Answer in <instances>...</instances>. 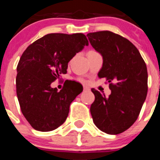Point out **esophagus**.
Listing matches in <instances>:
<instances>
[{"label":"esophagus","mask_w":160,"mask_h":160,"mask_svg":"<svg viewBox=\"0 0 160 160\" xmlns=\"http://www.w3.org/2000/svg\"><path fill=\"white\" fill-rule=\"evenodd\" d=\"M90 90V88L87 87H84V91H89Z\"/></svg>","instance_id":"obj_1"}]
</instances>
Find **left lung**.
I'll list each match as a JSON object with an SVG mask.
<instances>
[{
  "label": "left lung",
  "instance_id": "8db88e82",
  "mask_svg": "<svg viewBox=\"0 0 160 160\" xmlns=\"http://www.w3.org/2000/svg\"><path fill=\"white\" fill-rule=\"evenodd\" d=\"M102 55L98 78H106L111 94L107 97L91 89L95 99L90 113L95 126L109 135H118L138 118L148 94V70L140 53L129 40L111 31L87 35Z\"/></svg>",
  "mask_w": 160,
  "mask_h": 160
}]
</instances>
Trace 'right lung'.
Listing matches in <instances>:
<instances>
[{"label": "right lung", "instance_id": "add662e5", "mask_svg": "<svg viewBox=\"0 0 160 160\" xmlns=\"http://www.w3.org/2000/svg\"><path fill=\"white\" fill-rule=\"evenodd\" d=\"M83 33H49L27 47L17 67V95L21 110L32 128L57 129L66 121L70 103L82 91L71 82L58 91L51 83L66 73L68 62L88 46Z\"/></svg>", "mask_w": 160, "mask_h": 160}]
</instances>
